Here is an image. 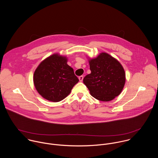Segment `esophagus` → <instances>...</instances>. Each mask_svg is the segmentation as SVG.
Wrapping results in <instances>:
<instances>
[{
    "instance_id": "obj_1",
    "label": "esophagus",
    "mask_w": 158,
    "mask_h": 158,
    "mask_svg": "<svg viewBox=\"0 0 158 158\" xmlns=\"http://www.w3.org/2000/svg\"><path fill=\"white\" fill-rule=\"evenodd\" d=\"M79 80H80V81H83V75H81V76H80L79 77Z\"/></svg>"
}]
</instances>
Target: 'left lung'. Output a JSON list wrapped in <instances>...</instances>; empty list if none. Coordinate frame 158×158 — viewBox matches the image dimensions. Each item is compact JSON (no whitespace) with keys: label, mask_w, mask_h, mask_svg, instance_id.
I'll return each mask as SVG.
<instances>
[{"label":"left lung","mask_w":158,"mask_h":158,"mask_svg":"<svg viewBox=\"0 0 158 158\" xmlns=\"http://www.w3.org/2000/svg\"><path fill=\"white\" fill-rule=\"evenodd\" d=\"M91 73L83 83L95 98L108 102L118 96L125 83V73L120 63L106 53L89 60Z\"/></svg>","instance_id":"obj_1"}]
</instances>
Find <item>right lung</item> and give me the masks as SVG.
<instances>
[{
  "instance_id": "right-lung-1",
  "label": "right lung",
  "mask_w": 158,
  "mask_h": 158,
  "mask_svg": "<svg viewBox=\"0 0 158 158\" xmlns=\"http://www.w3.org/2000/svg\"><path fill=\"white\" fill-rule=\"evenodd\" d=\"M79 80L67 58L53 54L42 61L33 76L35 86L47 100L58 102L66 98Z\"/></svg>"
}]
</instances>
